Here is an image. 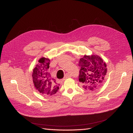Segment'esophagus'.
Here are the masks:
<instances>
[{"label":"esophagus","mask_w":133,"mask_h":133,"mask_svg":"<svg viewBox=\"0 0 133 133\" xmlns=\"http://www.w3.org/2000/svg\"><path fill=\"white\" fill-rule=\"evenodd\" d=\"M71 77V75H70V74H66V75H65V77H64V79H63V80L66 79L68 78H70V77Z\"/></svg>","instance_id":"obj_1"}]
</instances>
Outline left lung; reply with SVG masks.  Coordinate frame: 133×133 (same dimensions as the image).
Listing matches in <instances>:
<instances>
[{
    "label": "left lung",
    "instance_id": "left-lung-1",
    "mask_svg": "<svg viewBox=\"0 0 133 133\" xmlns=\"http://www.w3.org/2000/svg\"><path fill=\"white\" fill-rule=\"evenodd\" d=\"M81 67L79 81L87 90L98 89L102 84L107 72V65L98 55H84L79 62Z\"/></svg>",
    "mask_w": 133,
    "mask_h": 133
}]
</instances>
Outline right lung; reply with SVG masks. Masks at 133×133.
Here are the masks:
<instances>
[{"instance_id": "1", "label": "right lung", "mask_w": 133, "mask_h": 133, "mask_svg": "<svg viewBox=\"0 0 133 133\" xmlns=\"http://www.w3.org/2000/svg\"><path fill=\"white\" fill-rule=\"evenodd\" d=\"M39 63L33 70L32 77L34 86L38 91L45 95L55 94L59 90V84L51 75L50 72V59L41 58Z\"/></svg>"}]
</instances>
